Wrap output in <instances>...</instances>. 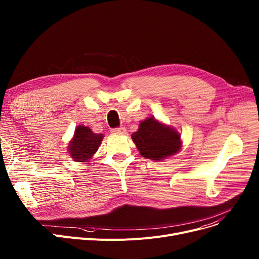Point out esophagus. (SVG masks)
Masks as SVG:
<instances>
[{
	"label": "esophagus",
	"instance_id": "34e87169",
	"mask_svg": "<svg viewBox=\"0 0 259 259\" xmlns=\"http://www.w3.org/2000/svg\"><path fill=\"white\" fill-rule=\"evenodd\" d=\"M111 132L113 134H124L126 132V129L124 127H117V128L111 129Z\"/></svg>",
	"mask_w": 259,
	"mask_h": 259
}]
</instances>
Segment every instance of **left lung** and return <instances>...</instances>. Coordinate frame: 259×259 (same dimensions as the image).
I'll use <instances>...</instances> for the list:
<instances>
[{
    "instance_id": "obj_1",
    "label": "left lung",
    "mask_w": 259,
    "mask_h": 259,
    "mask_svg": "<svg viewBox=\"0 0 259 259\" xmlns=\"http://www.w3.org/2000/svg\"><path fill=\"white\" fill-rule=\"evenodd\" d=\"M131 138L142 156L161 160L175 154L181 149V135L174 129L160 124L153 117L143 120L139 130Z\"/></svg>"
}]
</instances>
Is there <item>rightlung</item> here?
Segmentation results:
<instances>
[{"label":"right lung","instance_id":"add662e5","mask_svg":"<svg viewBox=\"0 0 259 259\" xmlns=\"http://www.w3.org/2000/svg\"><path fill=\"white\" fill-rule=\"evenodd\" d=\"M104 138L103 134L93 133L90 128L78 126L69 145V154L75 161H86L98 151Z\"/></svg>","mask_w":259,"mask_h":259}]
</instances>
